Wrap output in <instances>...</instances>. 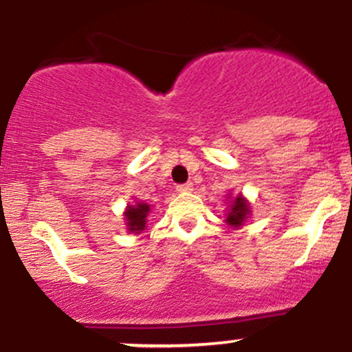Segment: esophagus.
I'll return each mask as SVG.
<instances>
[{"label":"esophagus","mask_w":352,"mask_h":352,"mask_svg":"<svg viewBox=\"0 0 352 352\" xmlns=\"http://www.w3.org/2000/svg\"><path fill=\"white\" fill-rule=\"evenodd\" d=\"M177 192H190L192 191V183H186V184H179V186L176 188Z\"/></svg>","instance_id":"1"}]
</instances>
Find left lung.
I'll list each match as a JSON object with an SVG mask.
<instances>
[{
	"instance_id": "1",
	"label": "left lung",
	"mask_w": 352,
	"mask_h": 352,
	"mask_svg": "<svg viewBox=\"0 0 352 352\" xmlns=\"http://www.w3.org/2000/svg\"><path fill=\"white\" fill-rule=\"evenodd\" d=\"M228 206H226V214L225 221L228 223L232 228H241V226L247 225V221L252 217V205L247 198H245L241 192H238L236 196H232V192H228Z\"/></svg>"
}]
</instances>
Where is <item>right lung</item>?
Masks as SVG:
<instances>
[{"mask_svg":"<svg viewBox=\"0 0 352 352\" xmlns=\"http://www.w3.org/2000/svg\"><path fill=\"white\" fill-rule=\"evenodd\" d=\"M151 213V205H147L144 201H138L135 199L134 203H129L126 206V211H124V223H126V230L129 233H134V235H139L147 228V217Z\"/></svg>","mask_w":352,"mask_h":352,"instance_id":"1","label":"right lung"}]
</instances>
